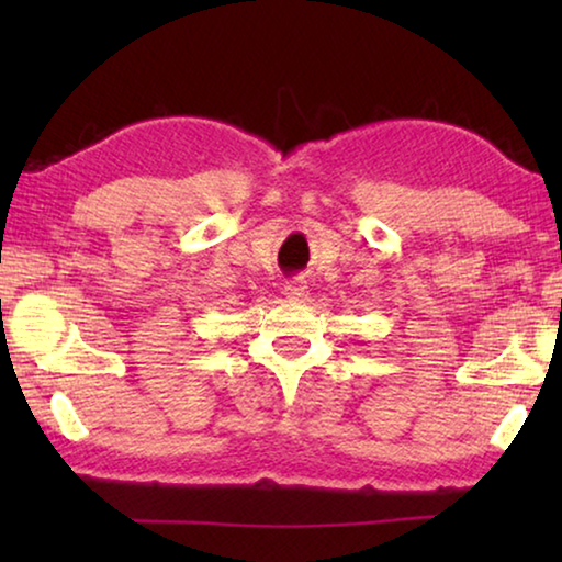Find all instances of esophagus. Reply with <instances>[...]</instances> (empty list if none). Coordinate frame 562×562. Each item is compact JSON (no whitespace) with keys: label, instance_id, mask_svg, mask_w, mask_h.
Listing matches in <instances>:
<instances>
[{"label":"esophagus","instance_id":"34e87169","mask_svg":"<svg viewBox=\"0 0 562 562\" xmlns=\"http://www.w3.org/2000/svg\"><path fill=\"white\" fill-rule=\"evenodd\" d=\"M284 294H288V297H292V300H304V297H307V282H304L302 278L288 282V284H284Z\"/></svg>","mask_w":562,"mask_h":562}]
</instances>
